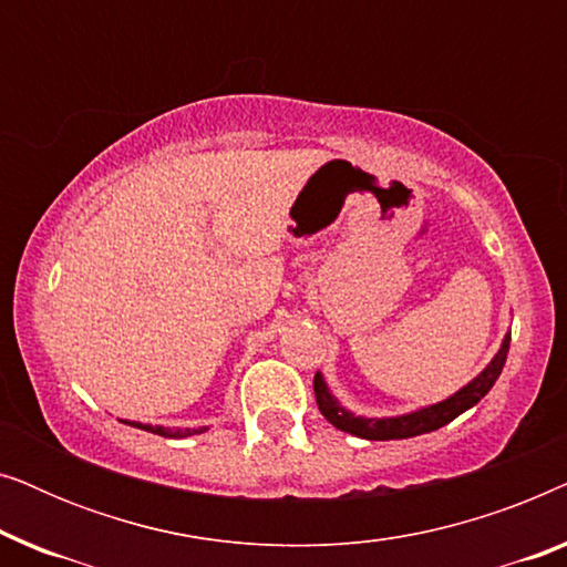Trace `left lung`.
Returning <instances> with one entry per match:
<instances>
[{
	"instance_id": "1",
	"label": "left lung",
	"mask_w": 567,
	"mask_h": 567,
	"mask_svg": "<svg viewBox=\"0 0 567 567\" xmlns=\"http://www.w3.org/2000/svg\"><path fill=\"white\" fill-rule=\"evenodd\" d=\"M508 346H511V336L503 340L501 351L495 353V359L491 361L483 374L439 405L423 408L417 413L410 415H400V417H355L338 405V400L328 392V384L322 382L320 374H315V398L317 405H320V413L328 417V421L336 425V429L353 433L359 439H369V441H390V439H410V436H421V433H431L441 429V425L452 423L456 415H462L464 410H470L472 405H477L480 400L491 392V386L495 384V379L501 377L503 363H506L508 355Z\"/></svg>"
}]
</instances>
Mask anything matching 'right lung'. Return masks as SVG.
<instances>
[{"instance_id": "obj_1", "label": "right lung", "mask_w": 567, "mask_h": 567, "mask_svg": "<svg viewBox=\"0 0 567 567\" xmlns=\"http://www.w3.org/2000/svg\"><path fill=\"white\" fill-rule=\"evenodd\" d=\"M128 425H136V429H144V431H152L157 433V436H167V439H185V436H193V433H204L206 429H185V431H169V429H162V425H157V429H152V425H142V423H128Z\"/></svg>"}]
</instances>
